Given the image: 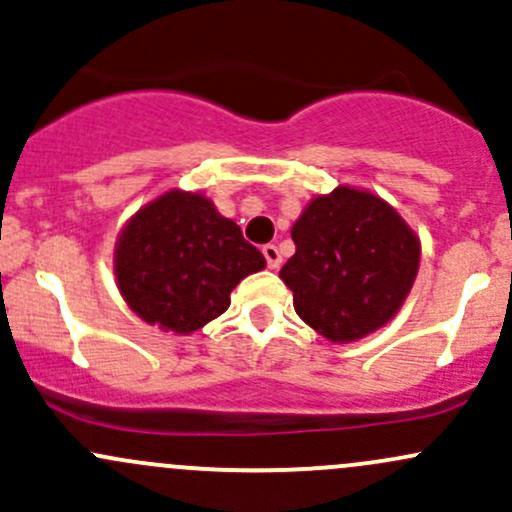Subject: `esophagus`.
Returning a JSON list of instances; mask_svg holds the SVG:
<instances>
[{"instance_id": "1", "label": "esophagus", "mask_w": 512, "mask_h": 512, "mask_svg": "<svg viewBox=\"0 0 512 512\" xmlns=\"http://www.w3.org/2000/svg\"><path fill=\"white\" fill-rule=\"evenodd\" d=\"M261 254H263V258H266L268 268H273V271H276V268H280V261H283V258H280L278 246L266 244V246H263V249H261Z\"/></svg>"}]
</instances>
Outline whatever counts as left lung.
<instances>
[{
  "mask_svg": "<svg viewBox=\"0 0 512 512\" xmlns=\"http://www.w3.org/2000/svg\"><path fill=\"white\" fill-rule=\"evenodd\" d=\"M280 268L300 320L329 342H359L398 315L420 268V239L386 200L339 185L317 195L290 232Z\"/></svg>",
  "mask_w": 512,
  "mask_h": 512,
  "instance_id": "8db88e82",
  "label": "left lung"
}]
</instances>
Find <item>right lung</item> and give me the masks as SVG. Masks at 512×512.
<instances>
[{"label": "right lung", "instance_id": "obj_1", "mask_svg": "<svg viewBox=\"0 0 512 512\" xmlns=\"http://www.w3.org/2000/svg\"><path fill=\"white\" fill-rule=\"evenodd\" d=\"M263 266L261 251L202 192H163L126 222L114 249L126 305L175 334L222 315L236 285Z\"/></svg>", "mask_w": 512, "mask_h": 512}]
</instances>
